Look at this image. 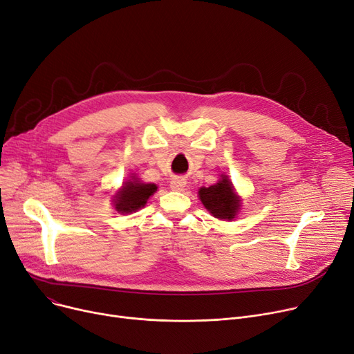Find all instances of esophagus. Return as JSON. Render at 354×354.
<instances>
[{
  "label": "esophagus",
  "mask_w": 354,
  "mask_h": 354,
  "mask_svg": "<svg viewBox=\"0 0 354 354\" xmlns=\"http://www.w3.org/2000/svg\"><path fill=\"white\" fill-rule=\"evenodd\" d=\"M184 187H186V181H184L183 178H173L170 181V189L174 192H181V190H184Z\"/></svg>",
  "instance_id": "34e87169"
}]
</instances>
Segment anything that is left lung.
Wrapping results in <instances>:
<instances>
[{
    "mask_svg": "<svg viewBox=\"0 0 354 354\" xmlns=\"http://www.w3.org/2000/svg\"><path fill=\"white\" fill-rule=\"evenodd\" d=\"M201 203L217 218L232 221L239 209V198L232 189L227 177H222L214 186L201 187L198 192Z\"/></svg>",
    "mask_w": 354,
    "mask_h": 354,
    "instance_id": "1",
    "label": "left lung"
}]
</instances>
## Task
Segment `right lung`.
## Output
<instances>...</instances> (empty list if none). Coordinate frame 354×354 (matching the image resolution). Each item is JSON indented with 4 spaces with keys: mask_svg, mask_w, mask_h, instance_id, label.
Wrapping results in <instances>:
<instances>
[{
    "mask_svg": "<svg viewBox=\"0 0 354 354\" xmlns=\"http://www.w3.org/2000/svg\"><path fill=\"white\" fill-rule=\"evenodd\" d=\"M157 192L156 184H144L138 180L127 181L115 197V207L121 213H132L145 206L151 194Z\"/></svg>",
    "mask_w": 354,
    "mask_h": 354,
    "instance_id": "add662e5",
    "label": "right lung"
}]
</instances>
